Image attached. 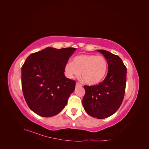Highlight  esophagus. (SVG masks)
<instances>
[{"mask_svg":"<svg viewBox=\"0 0 149 149\" xmlns=\"http://www.w3.org/2000/svg\"><path fill=\"white\" fill-rule=\"evenodd\" d=\"M76 86H82V84H81V83H78V82H76Z\"/></svg>","mask_w":149,"mask_h":149,"instance_id":"obj_1","label":"esophagus"}]
</instances>
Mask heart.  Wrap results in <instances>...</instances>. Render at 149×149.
Listing matches in <instances>:
<instances>
[{
	"label": "heart",
	"mask_w": 149,
	"mask_h": 149,
	"mask_svg": "<svg viewBox=\"0 0 149 149\" xmlns=\"http://www.w3.org/2000/svg\"><path fill=\"white\" fill-rule=\"evenodd\" d=\"M107 63L102 56L82 55L74 58L65 66L67 76L78 78L81 73L84 81L89 85L100 83L107 73Z\"/></svg>",
	"instance_id": "b5f03b06"
}]
</instances>
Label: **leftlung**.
I'll use <instances>...</instances> for the list:
<instances>
[{"label":"left lung","mask_w":149,"mask_h":149,"mask_svg":"<svg viewBox=\"0 0 149 149\" xmlns=\"http://www.w3.org/2000/svg\"><path fill=\"white\" fill-rule=\"evenodd\" d=\"M97 51L107 60V74L97 85L84 86L85 94L83 106L89 116L102 119L114 114L123 101L127 68L118 55L104 49Z\"/></svg>","instance_id":"left-lung-1"}]
</instances>
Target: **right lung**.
I'll list each match as a JSON object with an SVG mask.
<instances>
[{
    "label": "right lung",
    "mask_w": 149,
    "mask_h": 149,
    "mask_svg": "<svg viewBox=\"0 0 149 149\" xmlns=\"http://www.w3.org/2000/svg\"><path fill=\"white\" fill-rule=\"evenodd\" d=\"M75 48L48 47L31 53L22 67V88L30 109L42 117L60 112L75 89L64 72Z\"/></svg>",
    "instance_id": "1"
}]
</instances>
